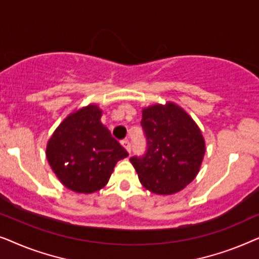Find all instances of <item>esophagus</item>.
Returning a JSON list of instances; mask_svg holds the SVG:
<instances>
[{
	"label": "esophagus",
	"instance_id": "esophagus-1",
	"mask_svg": "<svg viewBox=\"0 0 259 259\" xmlns=\"http://www.w3.org/2000/svg\"><path fill=\"white\" fill-rule=\"evenodd\" d=\"M121 145H122V147L125 148L127 152H128V153H131V143L128 140H122Z\"/></svg>",
	"mask_w": 259,
	"mask_h": 259
}]
</instances>
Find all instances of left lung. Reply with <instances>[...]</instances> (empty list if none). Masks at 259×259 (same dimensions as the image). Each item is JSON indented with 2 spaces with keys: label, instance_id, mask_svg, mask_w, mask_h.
Returning <instances> with one entry per match:
<instances>
[{
  "label": "left lung",
  "instance_id": "1",
  "mask_svg": "<svg viewBox=\"0 0 259 259\" xmlns=\"http://www.w3.org/2000/svg\"><path fill=\"white\" fill-rule=\"evenodd\" d=\"M141 126L147 139L143 158L130 160L145 189L169 196L185 189L199 172L205 139L196 121L175 102L143 108Z\"/></svg>",
  "mask_w": 259,
  "mask_h": 259
}]
</instances>
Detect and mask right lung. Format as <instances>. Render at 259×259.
<instances>
[{"instance_id": "1", "label": "right lung", "mask_w": 259, "mask_h": 259, "mask_svg": "<svg viewBox=\"0 0 259 259\" xmlns=\"http://www.w3.org/2000/svg\"><path fill=\"white\" fill-rule=\"evenodd\" d=\"M102 109L90 104L70 113L56 127L46 157L61 184L76 193H93L107 185L125 148L101 122Z\"/></svg>"}]
</instances>
